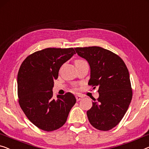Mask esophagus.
<instances>
[{
	"instance_id": "34e87169",
	"label": "esophagus",
	"mask_w": 149,
	"mask_h": 149,
	"mask_svg": "<svg viewBox=\"0 0 149 149\" xmlns=\"http://www.w3.org/2000/svg\"><path fill=\"white\" fill-rule=\"evenodd\" d=\"M75 98H76L77 101H79L80 100H81L82 97L81 96H79V95H75Z\"/></svg>"
}]
</instances>
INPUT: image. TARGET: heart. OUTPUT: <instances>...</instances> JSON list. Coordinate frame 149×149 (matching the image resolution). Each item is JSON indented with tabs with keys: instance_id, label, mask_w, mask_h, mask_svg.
Masks as SVG:
<instances>
[{
	"instance_id": "heart-1",
	"label": "heart",
	"mask_w": 149,
	"mask_h": 149,
	"mask_svg": "<svg viewBox=\"0 0 149 149\" xmlns=\"http://www.w3.org/2000/svg\"><path fill=\"white\" fill-rule=\"evenodd\" d=\"M83 61V60H77V61Z\"/></svg>"
}]
</instances>
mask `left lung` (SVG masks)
<instances>
[{"mask_svg": "<svg viewBox=\"0 0 149 149\" xmlns=\"http://www.w3.org/2000/svg\"><path fill=\"white\" fill-rule=\"evenodd\" d=\"M77 55L90 66L89 86L98 87L99 97L87 111L89 122L96 129L107 131L123 119L132 97L129 72L118 55L100 47H76Z\"/></svg>", "mask_w": 149, "mask_h": 149, "instance_id": "1", "label": "left lung"}]
</instances>
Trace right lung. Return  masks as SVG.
Wrapping results in <instances>:
<instances>
[{
	"label": "right lung",
	"instance_id": "right-lung-1",
	"mask_svg": "<svg viewBox=\"0 0 149 149\" xmlns=\"http://www.w3.org/2000/svg\"><path fill=\"white\" fill-rule=\"evenodd\" d=\"M74 54V48H46L29 55L21 63L17 75L19 104L40 129L49 132L61 128L76 102L70 92L55 100L52 92L61 66Z\"/></svg>",
	"mask_w": 149,
	"mask_h": 149
}]
</instances>
